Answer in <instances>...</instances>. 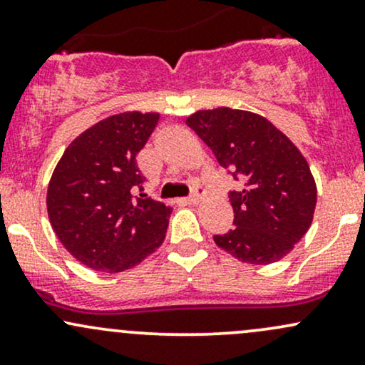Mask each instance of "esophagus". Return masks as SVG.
Listing matches in <instances>:
<instances>
[{
  "instance_id": "1",
  "label": "esophagus",
  "mask_w": 365,
  "mask_h": 365,
  "mask_svg": "<svg viewBox=\"0 0 365 365\" xmlns=\"http://www.w3.org/2000/svg\"><path fill=\"white\" fill-rule=\"evenodd\" d=\"M204 194H206V192H204L202 187H195V188H194V194L188 195L185 200H187L188 204H197V202H200V200H202Z\"/></svg>"
}]
</instances>
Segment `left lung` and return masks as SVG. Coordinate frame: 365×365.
<instances>
[{"instance_id": "8db88e82", "label": "left lung", "mask_w": 365, "mask_h": 365, "mask_svg": "<svg viewBox=\"0 0 365 365\" xmlns=\"http://www.w3.org/2000/svg\"><path fill=\"white\" fill-rule=\"evenodd\" d=\"M187 125L211 148L244 188L228 194L235 228L215 235L238 261H279L307 233L316 209V182L293 142L261 115L216 108L197 111Z\"/></svg>"}]
</instances>
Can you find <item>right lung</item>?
Segmentation results:
<instances>
[{
    "instance_id": "right-lung-1",
    "label": "right lung",
    "mask_w": 365,
    "mask_h": 365,
    "mask_svg": "<svg viewBox=\"0 0 365 365\" xmlns=\"http://www.w3.org/2000/svg\"><path fill=\"white\" fill-rule=\"evenodd\" d=\"M158 113H120L92 125L66 148L48 187V216L77 261L120 273L163 244L173 209L142 194L135 156Z\"/></svg>"
}]
</instances>
